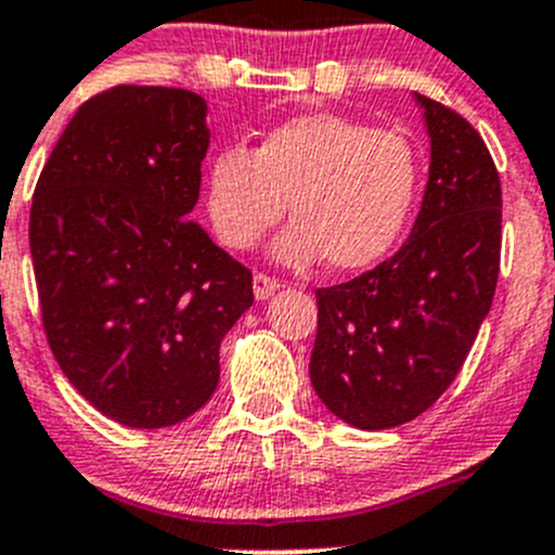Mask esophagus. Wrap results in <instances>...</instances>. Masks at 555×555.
<instances>
[{
  "mask_svg": "<svg viewBox=\"0 0 555 555\" xmlns=\"http://www.w3.org/2000/svg\"><path fill=\"white\" fill-rule=\"evenodd\" d=\"M279 287H282V284H279L276 279L266 276V273H254V298H257V301H268Z\"/></svg>",
  "mask_w": 555,
  "mask_h": 555,
  "instance_id": "obj_1",
  "label": "esophagus"
}]
</instances>
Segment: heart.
<instances>
[{
    "label": "heart",
    "instance_id": "b5f03b06",
    "mask_svg": "<svg viewBox=\"0 0 555 555\" xmlns=\"http://www.w3.org/2000/svg\"><path fill=\"white\" fill-rule=\"evenodd\" d=\"M416 147L345 114H301L273 126L251 150L224 147L205 172V205L216 235L251 248L284 214L293 224L273 241L284 266L325 257L359 271L391 251L418 191Z\"/></svg>",
    "mask_w": 555,
    "mask_h": 555
}]
</instances>
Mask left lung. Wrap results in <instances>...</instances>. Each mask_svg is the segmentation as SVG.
Segmentation results:
<instances>
[{"label":"left lung","instance_id":"obj_1","mask_svg":"<svg viewBox=\"0 0 555 555\" xmlns=\"http://www.w3.org/2000/svg\"><path fill=\"white\" fill-rule=\"evenodd\" d=\"M429 178L411 235L370 273L318 289L309 377L350 427L388 429L452 386L485 323L501 262V180L465 117L416 92Z\"/></svg>","mask_w":555,"mask_h":555}]
</instances>
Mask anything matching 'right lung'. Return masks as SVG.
<instances>
[{"instance_id":"obj_1","label":"right lung","mask_w":555,"mask_h":555,"mask_svg":"<svg viewBox=\"0 0 555 555\" xmlns=\"http://www.w3.org/2000/svg\"><path fill=\"white\" fill-rule=\"evenodd\" d=\"M205 98L122 85L90 98L40 172L29 251L51 353L92 408L172 427L219 386L251 273L196 221Z\"/></svg>"}]
</instances>
